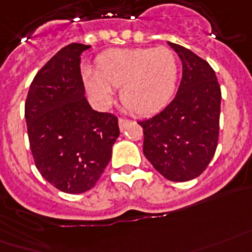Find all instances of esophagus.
<instances>
[{"label":"esophagus","instance_id":"34e87169","mask_svg":"<svg viewBox=\"0 0 252 252\" xmlns=\"http://www.w3.org/2000/svg\"><path fill=\"white\" fill-rule=\"evenodd\" d=\"M118 124H120L121 130H124V128L126 127V125L128 124V120H125V118H120V120H118Z\"/></svg>","mask_w":252,"mask_h":252}]
</instances>
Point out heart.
<instances>
[{
  "mask_svg": "<svg viewBox=\"0 0 252 252\" xmlns=\"http://www.w3.org/2000/svg\"><path fill=\"white\" fill-rule=\"evenodd\" d=\"M179 63L165 47L116 48L97 56L95 72L85 71L88 91L99 104L108 105L114 88L121 102L136 116H147L168 104L176 89Z\"/></svg>",
  "mask_w": 252,
  "mask_h": 252,
  "instance_id": "heart-1",
  "label": "heart"
}]
</instances>
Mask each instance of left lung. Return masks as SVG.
Listing matches in <instances>:
<instances>
[{
  "instance_id": "1",
  "label": "left lung",
  "mask_w": 252,
  "mask_h": 252,
  "mask_svg": "<svg viewBox=\"0 0 252 252\" xmlns=\"http://www.w3.org/2000/svg\"><path fill=\"white\" fill-rule=\"evenodd\" d=\"M183 63L175 98L148 120L143 128V154L158 172L171 181L200 176L213 159L220 134L221 88L206 60L169 43Z\"/></svg>"
}]
</instances>
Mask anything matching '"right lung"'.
Here are the masks:
<instances>
[{"label":"right lung","instance_id":"add662e5","mask_svg":"<svg viewBox=\"0 0 252 252\" xmlns=\"http://www.w3.org/2000/svg\"><path fill=\"white\" fill-rule=\"evenodd\" d=\"M91 46L71 43L35 75L25 117L34 163L50 184L65 193L93 188L112 159L118 118L85 98L80 55Z\"/></svg>","mask_w":252,"mask_h":252}]
</instances>
